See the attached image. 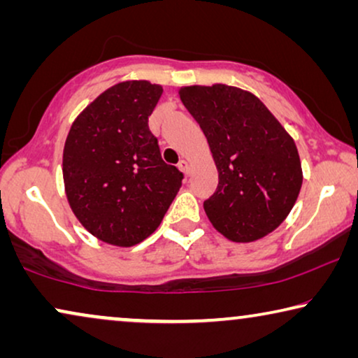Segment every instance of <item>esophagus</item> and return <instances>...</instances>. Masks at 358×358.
<instances>
[{"mask_svg":"<svg viewBox=\"0 0 358 358\" xmlns=\"http://www.w3.org/2000/svg\"><path fill=\"white\" fill-rule=\"evenodd\" d=\"M178 166H179V169L182 171V173H184L185 176L189 174V163H187V161H185V159H180Z\"/></svg>","mask_w":358,"mask_h":358,"instance_id":"1","label":"esophagus"}]
</instances>
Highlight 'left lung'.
Listing matches in <instances>:
<instances>
[{"mask_svg": "<svg viewBox=\"0 0 358 358\" xmlns=\"http://www.w3.org/2000/svg\"><path fill=\"white\" fill-rule=\"evenodd\" d=\"M179 94L218 169V187L203 202L208 220L234 243L264 238L287 218L300 194L295 141L256 96L239 87L187 86Z\"/></svg>", "mask_w": 358, "mask_h": 358, "instance_id": "8db88e82", "label": "left lung"}]
</instances>
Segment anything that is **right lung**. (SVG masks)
<instances>
[{
    "label": "right lung",
    "instance_id": "1",
    "mask_svg": "<svg viewBox=\"0 0 358 358\" xmlns=\"http://www.w3.org/2000/svg\"><path fill=\"white\" fill-rule=\"evenodd\" d=\"M163 87L125 81L109 87L73 122L63 180L73 213L91 234L134 246L159 227L184 174L161 158L148 117Z\"/></svg>",
    "mask_w": 358,
    "mask_h": 358
}]
</instances>
